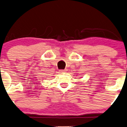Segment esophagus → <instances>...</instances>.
<instances>
[{
  "label": "esophagus",
  "mask_w": 127,
  "mask_h": 127,
  "mask_svg": "<svg viewBox=\"0 0 127 127\" xmlns=\"http://www.w3.org/2000/svg\"><path fill=\"white\" fill-rule=\"evenodd\" d=\"M66 70L65 69H61L59 71V72L61 73V74H63V73H65V72H66Z\"/></svg>",
  "instance_id": "esophagus-1"
}]
</instances>
